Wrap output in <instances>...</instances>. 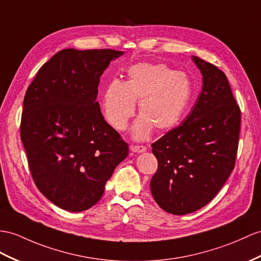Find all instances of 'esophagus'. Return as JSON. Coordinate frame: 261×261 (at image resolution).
<instances>
[{
    "instance_id": "34e87169",
    "label": "esophagus",
    "mask_w": 261,
    "mask_h": 261,
    "mask_svg": "<svg viewBox=\"0 0 261 261\" xmlns=\"http://www.w3.org/2000/svg\"><path fill=\"white\" fill-rule=\"evenodd\" d=\"M130 150L133 152H144L146 150V147L143 145H130Z\"/></svg>"
}]
</instances>
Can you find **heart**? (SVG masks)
Returning a JSON list of instances; mask_svg holds the SVG:
<instances>
[{
    "label": "heart",
    "instance_id": "heart-1",
    "mask_svg": "<svg viewBox=\"0 0 261 261\" xmlns=\"http://www.w3.org/2000/svg\"><path fill=\"white\" fill-rule=\"evenodd\" d=\"M192 98V83L182 72L162 63H138L128 69L125 83L114 80L106 86L101 107L112 127L124 130L135 114V101L142 114L133 127V136L142 141L154 127L167 132L179 123Z\"/></svg>",
    "mask_w": 261,
    "mask_h": 261
}]
</instances>
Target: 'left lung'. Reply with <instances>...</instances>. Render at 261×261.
<instances>
[{
    "label": "left lung",
    "mask_w": 261,
    "mask_h": 261,
    "mask_svg": "<svg viewBox=\"0 0 261 261\" xmlns=\"http://www.w3.org/2000/svg\"><path fill=\"white\" fill-rule=\"evenodd\" d=\"M202 88L184 122L151 144L158 168L150 180L165 212L186 215L218 194L236 163L241 113L225 73L193 56Z\"/></svg>",
    "instance_id": "8db88e82"
}]
</instances>
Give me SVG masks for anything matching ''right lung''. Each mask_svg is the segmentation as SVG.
<instances>
[{
	"mask_svg": "<svg viewBox=\"0 0 261 261\" xmlns=\"http://www.w3.org/2000/svg\"><path fill=\"white\" fill-rule=\"evenodd\" d=\"M124 52L62 49L46 62L23 100L21 139L40 192L68 212L93 207L128 145L96 101L99 77Z\"/></svg>",
	"mask_w": 261,
	"mask_h": 261,
	"instance_id": "1",
	"label": "right lung"
}]
</instances>
